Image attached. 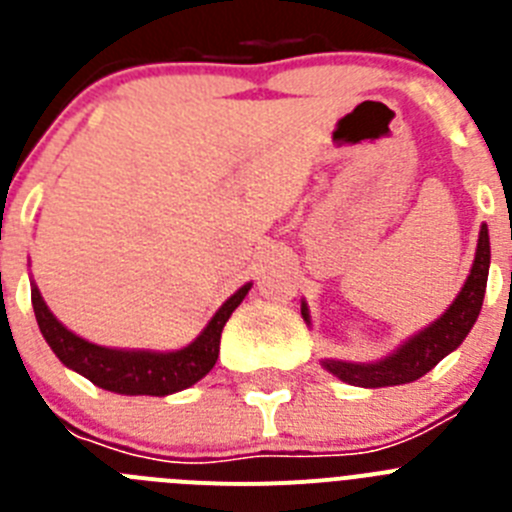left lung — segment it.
Instances as JSON below:
<instances>
[{
    "mask_svg": "<svg viewBox=\"0 0 512 512\" xmlns=\"http://www.w3.org/2000/svg\"><path fill=\"white\" fill-rule=\"evenodd\" d=\"M487 274H490V233H487V225H482L467 282L441 318L425 325L423 330H418L408 341H402L392 354L379 361L361 364V361L323 359L320 364L325 372H330L341 382L354 384V387H369V390L415 382L431 372L443 356L456 351L461 341L469 336V330L474 328L479 310H482V300H485ZM302 318L310 325V310H307L305 300H302Z\"/></svg>",
    "mask_w": 512,
    "mask_h": 512,
    "instance_id": "8db88e82",
    "label": "left lung"
}]
</instances>
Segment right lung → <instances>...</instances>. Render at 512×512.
Returning a JSON list of instances; mask_svg holds the SVG:
<instances>
[{"instance_id": "obj_1", "label": "right lung", "mask_w": 512, "mask_h": 512, "mask_svg": "<svg viewBox=\"0 0 512 512\" xmlns=\"http://www.w3.org/2000/svg\"><path fill=\"white\" fill-rule=\"evenodd\" d=\"M251 287L253 282H246L241 289H235L233 295L220 305V310L212 315L200 336L176 351L99 346V343L87 341L66 328L53 315L51 307L45 305L35 282H30V297H33L40 333L63 366H69L76 374L87 377L89 382L107 392L166 397L197 384L215 366L225 323Z\"/></svg>"}]
</instances>
